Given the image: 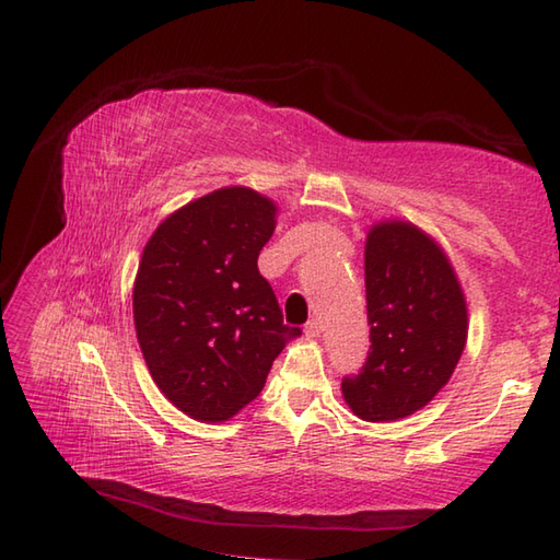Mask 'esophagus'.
Listing matches in <instances>:
<instances>
[{"label":"esophagus","instance_id":"34e87169","mask_svg":"<svg viewBox=\"0 0 560 560\" xmlns=\"http://www.w3.org/2000/svg\"><path fill=\"white\" fill-rule=\"evenodd\" d=\"M319 331H323V325H319V319H307V325H305V337H319Z\"/></svg>","mask_w":560,"mask_h":560}]
</instances>
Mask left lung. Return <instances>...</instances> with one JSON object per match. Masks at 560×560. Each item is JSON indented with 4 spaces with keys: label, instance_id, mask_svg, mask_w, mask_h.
I'll use <instances>...</instances> for the list:
<instances>
[{
    "label": "left lung",
    "instance_id": "left-lung-1",
    "mask_svg": "<svg viewBox=\"0 0 560 560\" xmlns=\"http://www.w3.org/2000/svg\"><path fill=\"white\" fill-rule=\"evenodd\" d=\"M371 349L343 375V399L363 421L419 411L443 387L467 341V305L443 249L416 225L380 223L365 243Z\"/></svg>",
    "mask_w": 560,
    "mask_h": 560
}]
</instances>
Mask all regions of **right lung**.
<instances>
[{
  "instance_id": "right-lung-1",
  "label": "right lung",
  "mask_w": 560,
  "mask_h": 560,
  "mask_svg": "<svg viewBox=\"0 0 560 560\" xmlns=\"http://www.w3.org/2000/svg\"><path fill=\"white\" fill-rule=\"evenodd\" d=\"M277 207L247 187L217 189L165 219L141 255L135 325L159 389L197 421L253 401L299 327L283 325L257 269Z\"/></svg>"
}]
</instances>
